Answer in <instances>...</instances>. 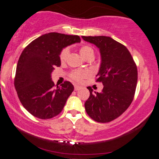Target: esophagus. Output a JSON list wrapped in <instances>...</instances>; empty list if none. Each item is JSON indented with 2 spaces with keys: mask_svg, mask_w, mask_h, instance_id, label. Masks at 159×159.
<instances>
[{
  "mask_svg": "<svg viewBox=\"0 0 159 159\" xmlns=\"http://www.w3.org/2000/svg\"><path fill=\"white\" fill-rule=\"evenodd\" d=\"M81 89V87H80V86H78V85H74V89H75V90H78V89Z\"/></svg>",
  "mask_w": 159,
  "mask_h": 159,
  "instance_id": "1",
  "label": "esophagus"
}]
</instances>
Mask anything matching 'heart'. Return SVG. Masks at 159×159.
Returning <instances> with one entry per match:
<instances>
[{
    "mask_svg": "<svg viewBox=\"0 0 159 159\" xmlns=\"http://www.w3.org/2000/svg\"><path fill=\"white\" fill-rule=\"evenodd\" d=\"M70 49L69 48H65L61 50L60 53V60L61 62H65L68 58ZM80 53L84 58H87L90 56H94V51L93 49L89 45H83L80 48ZM89 76V72L86 70H74L70 74V78L75 81L80 82L84 78H87Z\"/></svg>",
    "mask_w": 159,
    "mask_h": 159,
    "instance_id": "1",
    "label": "heart"
}]
</instances>
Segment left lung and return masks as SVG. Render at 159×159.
Here are the masks:
<instances>
[{
  "label": "left lung",
  "mask_w": 159,
  "mask_h": 159,
  "mask_svg": "<svg viewBox=\"0 0 159 159\" xmlns=\"http://www.w3.org/2000/svg\"><path fill=\"white\" fill-rule=\"evenodd\" d=\"M84 41L99 49L101 66L97 81L103 84L102 92L90 87L85 103L88 115L98 122H110L118 118L130 106L137 86L138 70L125 45L106 36L85 37Z\"/></svg>",
  "instance_id": "1"
}]
</instances>
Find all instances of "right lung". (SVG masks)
<instances>
[{"label": "right lung", "mask_w": 159, "mask_h": 159, "mask_svg": "<svg viewBox=\"0 0 159 159\" xmlns=\"http://www.w3.org/2000/svg\"><path fill=\"white\" fill-rule=\"evenodd\" d=\"M80 41L79 36L49 33L22 51L16 65L14 86L22 106L32 115L49 119L61 112L74 87L66 81L55 88L51 74L56 66H61V50Z\"/></svg>", "instance_id": "add662e5"}]
</instances>
